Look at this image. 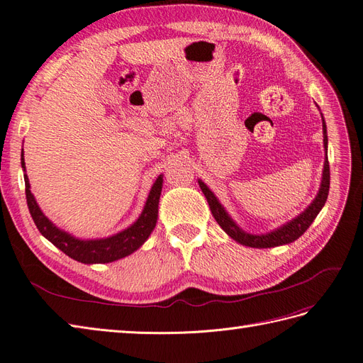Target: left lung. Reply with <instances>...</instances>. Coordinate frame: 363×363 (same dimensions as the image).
Masks as SVG:
<instances>
[{
    "instance_id": "obj_1",
    "label": "left lung",
    "mask_w": 363,
    "mask_h": 363,
    "mask_svg": "<svg viewBox=\"0 0 363 363\" xmlns=\"http://www.w3.org/2000/svg\"><path fill=\"white\" fill-rule=\"evenodd\" d=\"M323 133H324V148H325V156H327L328 139H327V127L324 123V118H323ZM199 183H200V188L206 196L208 206H211V212H212L213 218L216 219L219 227H221L230 238L235 239L236 242L242 244L245 247L271 248V247H279V245L294 242V240L298 239L306 232V230L311 227L313 219L316 218L318 213H320L323 206L327 201L328 189H330V168H328V159L325 157L321 188H320V192H318V195L315 196V200L311 203V206L307 207L303 213L294 218L292 221H289L288 224H284L280 228L274 230V232L267 233V235H251V233L244 232L242 228H239L233 219L228 216V213L225 212V208L221 206V203L218 201L213 192L208 189L201 180H199Z\"/></svg>"
}]
</instances>
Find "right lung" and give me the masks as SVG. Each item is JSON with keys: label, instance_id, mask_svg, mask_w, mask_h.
<instances>
[{"label": "right lung", "instance_id": "1", "mask_svg": "<svg viewBox=\"0 0 363 363\" xmlns=\"http://www.w3.org/2000/svg\"><path fill=\"white\" fill-rule=\"evenodd\" d=\"M21 164H23V168L26 171L24 155H21ZM24 180L27 206L38 230L52 245H56L59 250L65 252V255L77 262L89 263L91 265V263H108L118 259H123L144 244L156 227L159 213V199L163 183L162 175H159L155 184H152L144 211H142L138 221L135 224H131L128 228L123 230V232L104 239H79L54 225L50 219L42 213L35 196H33L27 174H24Z\"/></svg>", "mask_w": 363, "mask_h": 363}]
</instances>
